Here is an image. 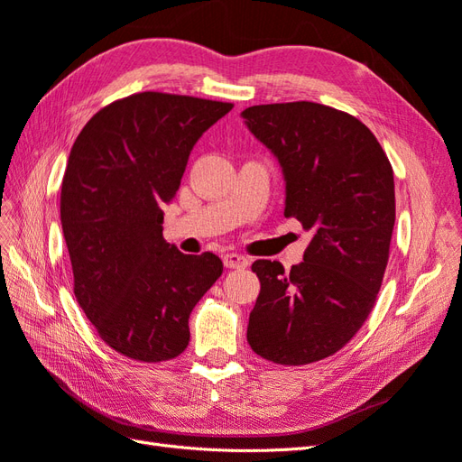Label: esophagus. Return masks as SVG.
<instances>
[{"label": "esophagus", "mask_w": 462, "mask_h": 462, "mask_svg": "<svg viewBox=\"0 0 462 462\" xmlns=\"http://www.w3.org/2000/svg\"><path fill=\"white\" fill-rule=\"evenodd\" d=\"M223 263H226V268L235 270V268H246L248 260L236 253H227V254H223Z\"/></svg>", "instance_id": "1"}]
</instances>
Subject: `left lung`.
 <instances>
[{
	"instance_id": "1",
	"label": "left lung",
	"mask_w": 462,
	"mask_h": 462,
	"mask_svg": "<svg viewBox=\"0 0 462 462\" xmlns=\"http://www.w3.org/2000/svg\"><path fill=\"white\" fill-rule=\"evenodd\" d=\"M241 117L282 167L285 217L310 233L291 272L253 263L260 295L246 339L275 365H310L343 348L374 309L395 226L393 170L366 125L329 106L265 104Z\"/></svg>"
}]
</instances>
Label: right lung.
I'll return each mask as SVG.
<instances>
[{
    "mask_svg": "<svg viewBox=\"0 0 462 462\" xmlns=\"http://www.w3.org/2000/svg\"><path fill=\"white\" fill-rule=\"evenodd\" d=\"M233 104L141 92L85 125L61 185V227L75 297L117 353L162 362L190 341L189 316L223 272L163 239V206L180 187L190 152Z\"/></svg>",
    "mask_w": 462,
    "mask_h": 462,
    "instance_id": "right-lung-1",
    "label": "right lung"
}]
</instances>
